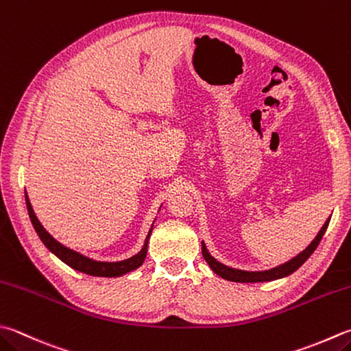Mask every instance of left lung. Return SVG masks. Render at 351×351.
<instances>
[{"label": "left lung", "mask_w": 351, "mask_h": 351, "mask_svg": "<svg viewBox=\"0 0 351 351\" xmlns=\"http://www.w3.org/2000/svg\"><path fill=\"white\" fill-rule=\"evenodd\" d=\"M332 218V217H330ZM330 218H327L326 223L322 224L321 230L313 238V241L308 244V246L302 250L301 254H298L296 256H293L292 260L286 261L284 264H280V266L267 269V270H256V272H250V270H241V269H234L229 266H224L220 261H217L215 258L208 252L206 244L202 241V254L203 258L206 260V263L209 264V267L214 270V272L221 276V278L228 280V281H234V282H266V281H275L284 278V276H289L290 274H293L295 270H298L304 263L308 260V256L315 252V249L318 247V244L321 241V238L326 234V230L328 228Z\"/></svg>", "instance_id": "obj_1"}]
</instances>
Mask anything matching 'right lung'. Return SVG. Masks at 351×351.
<instances>
[{
  "mask_svg": "<svg viewBox=\"0 0 351 351\" xmlns=\"http://www.w3.org/2000/svg\"><path fill=\"white\" fill-rule=\"evenodd\" d=\"M25 204H27L30 221L33 224V228H35L38 237L41 238V241L44 243V246L47 247L51 254H55L62 263L67 264V266H70L71 269L79 270V272L87 274L91 276H105V278H113V276H122L125 274L131 272V270H136L137 267H141L145 261V258H147L148 240H149L151 232H153L154 223L151 224L149 232H148L147 238H145L143 247L138 250L136 255L130 256V258H127V260H122V261H96V260H93V258H88L82 254H79V252H76V250L64 246V244L55 240V238H53L47 232V230L44 229L41 221L38 220V217L35 215V210H33L32 204H30L27 193H25Z\"/></svg>",
  "mask_w": 351,
  "mask_h": 351,
  "instance_id": "add662e5",
  "label": "right lung"
}]
</instances>
